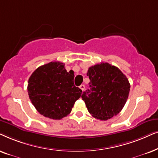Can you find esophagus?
I'll use <instances>...</instances> for the list:
<instances>
[{"mask_svg": "<svg viewBox=\"0 0 158 158\" xmlns=\"http://www.w3.org/2000/svg\"><path fill=\"white\" fill-rule=\"evenodd\" d=\"M79 88H80V89L82 90V91H84V90H85V86L84 85H80V87H79Z\"/></svg>", "mask_w": 158, "mask_h": 158, "instance_id": "34e87169", "label": "esophagus"}]
</instances>
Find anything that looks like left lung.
<instances>
[{
  "label": "left lung",
  "instance_id": "left-lung-1",
  "mask_svg": "<svg viewBox=\"0 0 158 158\" xmlns=\"http://www.w3.org/2000/svg\"><path fill=\"white\" fill-rule=\"evenodd\" d=\"M87 75L90 89L83 92L89 113L97 119L106 121L121 112L129 97L130 84L118 68L101 63L89 67Z\"/></svg>",
  "mask_w": 158,
  "mask_h": 158
}]
</instances>
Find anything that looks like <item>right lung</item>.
I'll use <instances>...</instances> for the list:
<instances>
[{"mask_svg":"<svg viewBox=\"0 0 158 158\" xmlns=\"http://www.w3.org/2000/svg\"><path fill=\"white\" fill-rule=\"evenodd\" d=\"M73 71L67 72L64 64L50 62L37 68L29 77V97L43 116L60 120L71 113L82 91L73 84Z\"/></svg>","mask_w":158,"mask_h":158,"instance_id":"add662e5","label":"right lung"}]
</instances>
